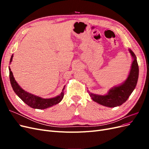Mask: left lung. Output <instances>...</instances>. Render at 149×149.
<instances>
[{
  "instance_id": "8db88e82",
  "label": "left lung",
  "mask_w": 149,
  "mask_h": 149,
  "mask_svg": "<svg viewBox=\"0 0 149 149\" xmlns=\"http://www.w3.org/2000/svg\"><path fill=\"white\" fill-rule=\"evenodd\" d=\"M129 52L134 60L127 79L123 84L111 89L106 95H97L89 91V96L94 101L102 106L114 107L122 105L127 100L136 86L139 78V66L136 56L131 49H129Z\"/></svg>"
}]
</instances>
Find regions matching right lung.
Wrapping results in <instances>:
<instances>
[{"label":"right lung","mask_w":149,"mask_h":149,"mask_svg":"<svg viewBox=\"0 0 149 149\" xmlns=\"http://www.w3.org/2000/svg\"><path fill=\"white\" fill-rule=\"evenodd\" d=\"M13 55H12L10 63L12 61ZM9 78L12 87L13 89V91L16 93L17 95L19 96L21 100L23 101L26 104H27L29 106L34 108V109H46L49 107H51L53 105H55L56 104L59 103L63 98L64 93L63 91L65 89V86L62 90L61 93L59 96L53 98L49 99H44L40 97L35 96L33 94H31L25 91L24 89H22L20 86L18 84L15 80V78H13V73L9 67Z\"/></svg>","instance_id":"1"}]
</instances>
